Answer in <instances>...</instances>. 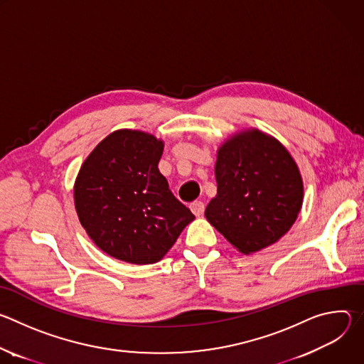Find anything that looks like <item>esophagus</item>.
Returning a JSON list of instances; mask_svg holds the SVG:
<instances>
[{
  "instance_id": "esophagus-1",
  "label": "esophagus",
  "mask_w": 364,
  "mask_h": 364,
  "mask_svg": "<svg viewBox=\"0 0 364 364\" xmlns=\"http://www.w3.org/2000/svg\"><path fill=\"white\" fill-rule=\"evenodd\" d=\"M190 209H191V212H193L197 218H200V216H203V213H204V203H203V201H194V203L190 204Z\"/></svg>"
}]
</instances>
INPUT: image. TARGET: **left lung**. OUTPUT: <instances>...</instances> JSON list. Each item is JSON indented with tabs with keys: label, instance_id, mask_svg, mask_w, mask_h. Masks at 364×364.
Instances as JSON below:
<instances>
[{
	"label": "left lung",
	"instance_id": "left-lung-1",
	"mask_svg": "<svg viewBox=\"0 0 364 364\" xmlns=\"http://www.w3.org/2000/svg\"><path fill=\"white\" fill-rule=\"evenodd\" d=\"M218 194L205 219L239 252L249 255L278 242L294 225L304 186L287 148L274 136L246 129L219 149Z\"/></svg>",
	"mask_w": 364,
	"mask_h": 364
}]
</instances>
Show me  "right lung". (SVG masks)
Returning a JSON list of instances; mask_svg holds the SVG:
<instances>
[{
	"mask_svg": "<svg viewBox=\"0 0 364 364\" xmlns=\"http://www.w3.org/2000/svg\"><path fill=\"white\" fill-rule=\"evenodd\" d=\"M164 142L119 129L102 139L75 181V207L93 243L134 265L159 262L194 220L159 170Z\"/></svg>",
	"mask_w": 364,
	"mask_h": 364,
	"instance_id": "1",
	"label": "right lung"
}]
</instances>
